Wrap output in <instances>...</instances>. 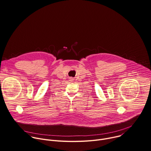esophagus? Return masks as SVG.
<instances>
[{
	"mask_svg": "<svg viewBox=\"0 0 151 151\" xmlns=\"http://www.w3.org/2000/svg\"><path fill=\"white\" fill-rule=\"evenodd\" d=\"M73 79L72 78H69V81L72 82V81H73Z\"/></svg>",
	"mask_w": 151,
	"mask_h": 151,
	"instance_id": "34e87169",
	"label": "esophagus"
}]
</instances>
